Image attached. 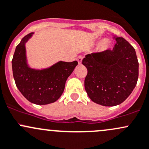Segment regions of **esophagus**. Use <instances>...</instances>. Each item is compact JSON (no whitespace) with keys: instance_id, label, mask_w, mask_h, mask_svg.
I'll return each instance as SVG.
<instances>
[{"instance_id":"obj_1","label":"esophagus","mask_w":149,"mask_h":149,"mask_svg":"<svg viewBox=\"0 0 149 149\" xmlns=\"http://www.w3.org/2000/svg\"><path fill=\"white\" fill-rule=\"evenodd\" d=\"M82 59H83V56H81V55H80V56H78L77 58V62H79V64H80L81 62H82Z\"/></svg>"}]
</instances>
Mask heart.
Masks as SVG:
<instances>
[{
    "label": "heart",
    "mask_w": 149,
    "mask_h": 149,
    "mask_svg": "<svg viewBox=\"0 0 149 149\" xmlns=\"http://www.w3.org/2000/svg\"><path fill=\"white\" fill-rule=\"evenodd\" d=\"M108 47V42L106 41H103L102 43H101V47L102 49H105Z\"/></svg>",
    "instance_id": "1"
}]
</instances>
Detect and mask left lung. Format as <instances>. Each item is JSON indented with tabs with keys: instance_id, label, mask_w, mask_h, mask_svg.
<instances>
[{
	"instance_id": "left-lung-1",
	"label": "left lung",
	"mask_w": 149,
	"mask_h": 149,
	"mask_svg": "<svg viewBox=\"0 0 149 149\" xmlns=\"http://www.w3.org/2000/svg\"><path fill=\"white\" fill-rule=\"evenodd\" d=\"M113 49L87 54L85 88L89 97L103 106L120 105L131 95L139 78L135 49L123 37L115 36Z\"/></svg>"
}]
</instances>
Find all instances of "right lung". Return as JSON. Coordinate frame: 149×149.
Returning <instances> with one entry per match:
<instances>
[{
	"mask_svg": "<svg viewBox=\"0 0 149 149\" xmlns=\"http://www.w3.org/2000/svg\"><path fill=\"white\" fill-rule=\"evenodd\" d=\"M33 33L24 36L16 47L12 59L13 78L16 87L29 102L47 105L61 97L66 81L78 62L60 61L44 70L30 68L27 64L25 44Z\"/></svg>",
	"mask_w": 149,
	"mask_h": 149,
	"instance_id": "obj_1",
	"label": "right lung"
}]
</instances>
